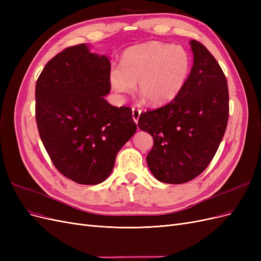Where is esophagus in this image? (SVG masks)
Segmentation results:
<instances>
[{
	"instance_id": "1",
	"label": "esophagus",
	"mask_w": 261,
	"mask_h": 261,
	"mask_svg": "<svg viewBox=\"0 0 261 261\" xmlns=\"http://www.w3.org/2000/svg\"><path fill=\"white\" fill-rule=\"evenodd\" d=\"M140 113H141V111H140V110H138V109H135V108H133V109H132L133 120H134V121H135V123H136V124L138 123V120H139V116H140Z\"/></svg>"
}]
</instances>
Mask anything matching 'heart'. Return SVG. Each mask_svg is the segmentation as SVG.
<instances>
[{
    "mask_svg": "<svg viewBox=\"0 0 261 261\" xmlns=\"http://www.w3.org/2000/svg\"><path fill=\"white\" fill-rule=\"evenodd\" d=\"M191 70V57L181 46L149 41L126 49L121 65L111 67L109 83L118 97L132 93L136 83L149 105L162 106L174 99Z\"/></svg>",
    "mask_w": 261,
    "mask_h": 261,
    "instance_id": "heart-1",
    "label": "heart"
}]
</instances>
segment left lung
Masks as SVG:
<instances>
[{"label": "left lung", "mask_w": 261, "mask_h": 261, "mask_svg": "<svg viewBox=\"0 0 261 261\" xmlns=\"http://www.w3.org/2000/svg\"><path fill=\"white\" fill-rule=\"evenodd\" d=\"M194 64L177 96L141 113L138 127L153 137L147 164L153 176L183 184L206 170L228 120V89L222 68L200 42L191 41Z\"/></svg>", "instance_id": "left-lung-1"}]
</instances>
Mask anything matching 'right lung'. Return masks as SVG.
<instances>
[{"mask_svg":"<svg viewBox=\"0 0 261 261\" xmlns=\"http://www.w3.org/2000/svg\"><path fill=\"white\" fill-rule=\"evenodd\" d=\"M110 69L108 57L82 43L51 59L36 84L39 135L54 167L78 184L106 180L137 129L130 108L105 99Z\"/></svg>","mask_w":261,"mask_h":261,"instance_id":"1","label":"right lung"}]
</instances>
